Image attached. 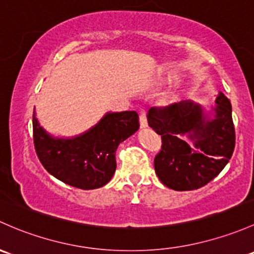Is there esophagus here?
<instances>
[{"instance_id": "34e87169", "label": "esophagus", "mask_w": 254, "mask_h": 254, "mask_svg": "<svg viewBox=\"0 0 254 254\" xmlns=\"http://www.w3.org/2000/svg\"><path fill=\"white\" fill-rule=\"evenodd\" d=\"M140 125L141 127H147L148 123H147V114L145 112H141L140 114Z\"/></svg>"}]
</instances>
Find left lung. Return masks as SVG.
<instances>
[{
	"label": "left lung",
	"instance_id": "obj_1",
	"mask_svg": "<svg viewBox=\"0 0 254 254\" xmlns=\"http://www.w3.org/2000/svg\"><path fill=\"white\" fill-rule=\"evenodd\" d=\"M215 103L213 118L192 101L152 107L148 111V125L162 137V149L154 157V170L167 188L175 191L202 188L225 168L233 156L231 103L221 92ZM184 134L194 141V148L182 140Z\"/></svg>",
	"mask_w": 254,
	"mask_h": 254
}]
</instances>
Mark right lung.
<instances>
[{
	"mask_svg": "<svg viewBox=\"0 0 254 254\" xmlns=\"http://www.w3.org/2000/svg\"><path fill=\"white\" fill-rule=\"evenodd\" d=\"M140 127L134 111L107 113L95 127L71 138L53 137L33 114L34 146L45 169L64 184L93 190L105 186L117 168L119 143Z\"/></svg>",
	"mask_w": 254,
	"mask_h": 254,
	"instance_id": "obj_1",
	"label": "right lung"
}]
</instances>
